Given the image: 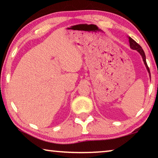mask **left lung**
I'll list each match as a JSON object with an SVG mask.
<instances>
[{
	"label": "left lung",
	"mask_w": 158,
	"mask_h": 158,
	"mask_svg": "<svg viewBox=\"0 0 158 158\" xmlns=\"http://www.w3.org/2000/svg\"><path fill=\"white\" fill-rule=\"evenodd\" d=\"M128 39H129V45H130V48L131 49H134V50H137L138 52L140 54V55L142 56V60H143V62L144 64H145V67L147 68V70H148L149 74H150V69H149L148 66V64H147V62H146V57H145V54H144V52L142 48L140 46L139 44H138L137 42H135V40H133V39H131L130 36H128Z\"/></svg>",
	"instance_id": "left-lung-1"
}]
</instances>
